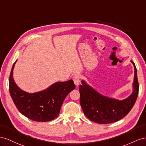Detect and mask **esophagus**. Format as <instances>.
I'll list each match as a JSON object with an SVG mask.
<instances>
[{"mask_svg": "<svg viewBox=\"0 0 146 146\" xmlns=\"http://www.w3.org/2000/svg\"><path fill=\"white\" fill-rule=\"evenodd\" d=\"M73 80L74 81V84H75L76 86H78L79 84H80V76H79V75H78V74H74V75L73 76Z\"/></svg>", "mask_w": 146, "mask_h": 146, "instance_id": "34e87169", "label": "esophagus"}]
</instances>
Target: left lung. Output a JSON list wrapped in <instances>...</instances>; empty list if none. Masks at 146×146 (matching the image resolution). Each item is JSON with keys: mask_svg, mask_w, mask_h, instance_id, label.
I'll return each mask as SVG.
<instances>
[{"mask_svg": "<svg viewBox=\"0 0 146 146\" xmlns=\"http://www.w3.org/2000/svg\"><path fill=\"white\" fill-rule=\"evenodd\" d=\"M131 62L135 68L133 92L122 100L104 96L84 80L81 81L79 89L80 104L85 115L91 121L100 124L113 123L123 118L132 109L138 95L139 84L135 64Z\"/></svg>", "mask_w": 146, "mask_h": 146, "instance_id": "left-lung-1", "label": "left lung"}]
</instances>
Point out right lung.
Segmentation results:
<instances>
[{"label": "right lung", "instance_id": "obj_1", "mask_svg": "<svg viewBox=\"0 0 146 146\" xmlns=\"http://www.w3.org/2000/svg\"><path fill=\"white\" fill-rule=\"evenodd\" d=\"M12 66L9 78L11 97L18 111L28 119L36 122H48L56 119L65 97L75 88L72 80L56 82L47 89L35 93H28L21 89L13 79Z\"/></svg>", "mask_w": 146, "mask_h": 146}]
</instances>
